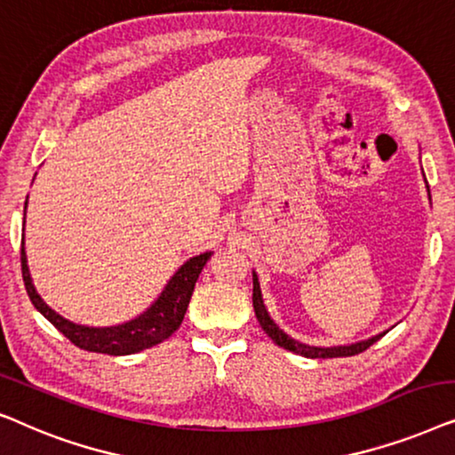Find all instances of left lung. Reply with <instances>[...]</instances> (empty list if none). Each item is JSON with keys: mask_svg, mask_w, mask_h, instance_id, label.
Segmentation results:
<instances>
[{"mask_svg": "<svg viewBox=\"0 0 455 455\" xmlns=\"http://www.w3.org/2000/svg\"><path fill=\"white\" fill-rule=\"evenodd\" d=\"M428 197H431V193H428ZM251 276H253V310H256V318H258L259 326H262V329H264L266 335H268L272 341L278 345V347H284V349L293 351V354L304 355V358H312V360L314 358H345V355L362 354V351L371 347L372 343H377L379 339L387 332V331L385 332H379V335H374L371 339H364V341H358V343L332 345V347H318V345L301 343V341H298V339H293L291 335H287V332H284L281 326H278L275 320L270 318V314H268V310H266V306H264L262 289H259V281H258L256 270L251 272Z\"/></svg>", "mask_w": 455, "mask_h": 455, "instance_id": "left-lung-1", "label": "left lung"}]
</instances>
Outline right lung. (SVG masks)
Masks as SVG:
<instances>
[{
	"label": "right lung",
	"instance_id": "1",
	"mask_svg": "<svg viewBox=\"0 0 455 455\" xmlns=\"http://www.w3.org/2000/svg\"><path fill=\"white\" fill-rule=\"evenodd\" d=\"M28 199V197H27ZM24 216H27V202H24ZM212 251H204L199 256H193L180 266V268L171 276L162 293L157 295L148 310L139 314V316L126 320V323L112 324V326H87L72 323V320L64 318L53 307H50L44 301V298L35 289L33 278H30L27 251H24V237L20 247V262H22V278L24 287L33 306L62 332L68 337L76 347L95 351V354H108V355H131L139 354V351L154 347V345L162 343L164 339L172 335L183 323L187 306L196 289V283L199 278V272L204 270L205 262H208Z\"/></svg>",
	"mask_w": 455,
	"mask_h": 455
}]
</instances>
